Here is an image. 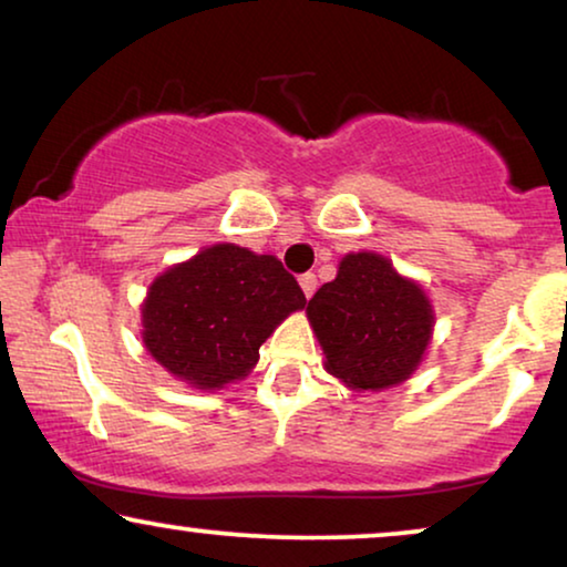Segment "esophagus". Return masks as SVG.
Listing matches in <instances>:
<instances>
[{
    "label": "esophagus",
    "mask_w": 567,
    "mask_h": 567,
    "mask_svg": "<svg viewBox=\"0 0 567 567\" xmlns=\"http://www.w3.org/2000/svg\"><path fill=\"white\" fill-rule=\"evenodd\" d=\"M299 286H301V291H305L307 299L315 297V291H317V276H315V274H305V276L299 278Z\"/></svg>",
    "instance_id": "esophagus-1"
}]
</instances>
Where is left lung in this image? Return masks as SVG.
I'll list each match as a JSON object with an SVG mask.
<instances>
[{"label": "left lung", "instance_id": "1", "mask_svg": "<svg viewBox=\"0 0 567 567\" xmlns=\"http://www.w3.org/2000/svg\"><path fill=\"white\" fill-rule=\"evenodd\" d=\"M307 317L324 351V369L355 392L410 379L433 332L425 291L377 252L346 255L336 281L309 299Z\"/></svg>", "mask_w": 567, "mask_h": 567}]
</instances>
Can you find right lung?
Returning <instances> with one entry per match:
<instances>
[{"instance_id": "add662e5", "label": "right lung", "mask_w": 567, "mask_h": 567, "mask_svg": "<svg viewBox=\"0 0 567 567\" xmlns=\"http://www.w3.org/2000/svg\"><path fill=\"white\" fill-rule=\"evenodd\" d=\"M305 305L281 260L221 243L154 278L142 305V338L175 379L221 390L250 374L270 332Z\"/></svg>"}]
</instances>
